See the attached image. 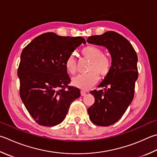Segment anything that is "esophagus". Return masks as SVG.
Returning a JSON list of instances; mask_svg holds the SVG:
<instances>
[{
    "mask_svg": "<svg viewBox=\"0 0 157 157\" xmlns=\"http://www.w3.org/2000/svg\"><path fill=\"white\" fill-rule=\"evenodd\" d=\"M81 94L82 96H83L85 95V94H86V91H84V90H81Z\"/></svg>",
    "mask_w": 157,
    "mask_h": 157,
    "instance_id": "esophagus-1",
    "label": "esophagus"
}]
</instances>
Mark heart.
<instances>
[{
    "label": "heart",
    "instance_id": "1",
    "mask_svg": "<svg viewBox=\"0 0 157 157\" xmlns=\"http://www.w3.org/2000/svg\"><path fill=\"white\" fill-rule=\"evenodd\" d=\"M81 53L83 57L90 60L87 68V72L73 78L72 84L82 90H87L98 81L99 75L103 78L109 75L112 67V61L107 55L103 54L100 47L96 46H85L81 50ZM65 67L70 75H74L76 73V63L73 55L66 59Z\"/></svg>",
    "mask_w": 157,
    "mask_h": 157
}]
</instances>
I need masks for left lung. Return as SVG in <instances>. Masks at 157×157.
<instances>
[{"label": "left lung", "instance_id": "1", "mask_svg": "<svg viewBox=\"0 0 157 157\" xmlns=\"http://www.w3.org/2000/svg\"><path fill=\"white\" fill-rule=\"evenodd\" d=\"M87 42L106 47L111 56V70L98 85L104 90L91 91L95 102L87 109L94 124L108 126L122 117L133 99L138 78L137 55L131 44L114 31L90 36Z\"/></svg>", "mask_w": 157, "mask_h": 157}]
</instances>
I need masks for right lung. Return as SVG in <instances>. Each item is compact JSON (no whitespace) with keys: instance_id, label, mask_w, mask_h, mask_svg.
Listing matches in <instances>:
<instances>
[{"instance_id":"1","label":"right lung","mask_w":157,"mask_h":157,"mask_svg":"<svg viewBox=\"0 0 157 157\" xmlns=\"http://www.w3.org/2000/svg\"><path fill=\"white\" fill-rule=\"evenodd\" d=\"M82 43L86 44L83 37L50 32L36 37L23 49L17 70L20 96L40 125L61 123L71 103L81 96L79 89L68 86L65 62Z\"/></svg>"}]
</instances>
